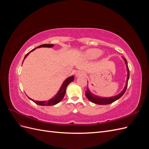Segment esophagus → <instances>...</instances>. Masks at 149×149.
Listing matches in <instances>:
<instances>
[{
  "label": "esophagus",
  "instance_id": "34e87169",
  "mask_svg": "<svg viewBox=\"0 0 149 149\" xmlns=\"http://www.w3.org/2000/svg\"><path fill=\"white\" fill-rule=\"evenodd\" d=\"M86 75V73L84 71H82V70H79L77 72H76V74H75V76L76 78H78L79 77V76H85Z\"/></svg>",
  "mask_w": 149,
  "mask_h": 149
}]
</instances>
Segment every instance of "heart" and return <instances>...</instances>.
Masks as SVG:
<instances>
[{
	"mask_svg": "<svg viewBox=\"0 0 149 149\" xmlns=\"http://www.w3.org/2000/svg\"><path fill=\"white\" fill-rule=\"evenodd\" d=\"M102 54V52L101 49L97 48H91L85 51L83 54L82 57L85 60L90 61L97 59Z\"/></svg>",
	"mask_w": 149,
	"mask_h": 149,
	"instance_id": "b5f03b06",
	"label": "heart"
}]
</instances>
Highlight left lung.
I'll return each instance as SVG.
<instances>
[{
  "label": "left lung",
  "mask_w": 149,
  "mask_h": 149,
  "mask_svg": "<svg viewBox=\"0 0 149 149\" xmlns=\"http://www.w3.org/2000/svg\"><path fill=\"white\" fill-rule=\"evenodd\" d=\"M124 61L125 62L126 68H127V79H126L125 85L124 89H123V91H122L118 94H117V95L114 96L102 97L100 96H97V95H96V94H93L91 91H90L88 87L87 90L85 92V95L88 99L89 101H90L93 103L97 104L106 105V104H109L114 102V101L119 100L120 97H121L123 96V94L125 93V92L126 91V89H127V83H128V81H129V70L128 65H127V60H126L124 58Z\"/></svg>",
  "instance_id": "1"
}]
</instances>
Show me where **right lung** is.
Wrapping results in <instances>:
<instances>
[{"instance_id":"right-lung-1","label":"right lung","mask_w":149,"mask_h":149,"mask_svg":"<svg viewBox=\"0 0 149 149\" xmlns=\"http://www.w3.org/2000/svg\"><path fill=\"white\" fill-rule=\"evenodd\" d=\"M53 46H54L53 44H49V45L43 44V45H40V46L37 47V48L33 49L32 50H31L29 53H28L27 54H26V55L24 57V60L25 59V58L27 57V56L29 55L30 53L34 51L36 48H42V47L52 48V47H53ZM24 61H23V62H24ZM23 62H22V64H23ZM74 79V76L73 75H72V76H70V77L65 79V80L64 81L63 83H62L61 86L60 87V89L58 90V91L56 94V95H55V96L53 97L52 98L50 99V100H49L48 101H35V100H32V99H31L29 96H27V95H26V96H27L30 100H31L32 101H33L35 103L37 104H38V105H40V106H54V105L56 104H58V102H60L63 100V98L64 97V96L65 95L66 89L67 86H68V84L70 83H71L72 81H73Z\"/></svg>"}]
</instances>
